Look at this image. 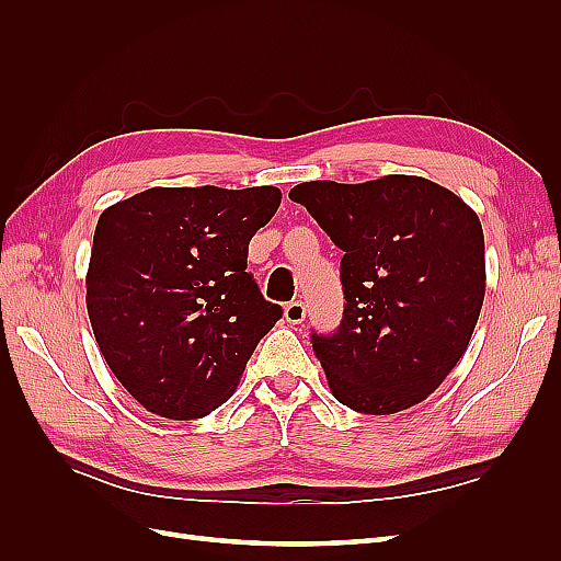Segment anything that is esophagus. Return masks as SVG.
Returning a JSON list of instances; mask_svg holds the SVG:
<instances>
[{
	"mask_svg": "<svg viewBox=\"0 0 561 561\" xmlns=\"http://www.w3.org/2000/svg\"><path fill=\"white\" fill-rule=\"evenodd\" d=\"M304 318H307V304H304L301 299H295L285 307V320L293 322V325H299V322H304Z\"/></svg>",
	"mask_w": 561,
	"mask_h": 561,
	"instance_id": "esophagus-1",
	"label": "esophagus"
}]
</instances>
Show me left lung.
<instances>
[{
  "mask_svg": "<svg viewBox=\"0 0 561 561\" xmlns=\"http://www.w3.org/2000/svg\"><path fill=\"white\" fill-rule=\"evenodd\" d=\"M344 250V318L311 332L334 398L360 414L426 400L468 348L484 301V233L466 203L426 178L290 190Z\"/></svg>",
  "mask_w": 561,
  "mask_h": 561,
  "instance_id": "8db88e82",
  "label": "left lung"
}]
</instances>
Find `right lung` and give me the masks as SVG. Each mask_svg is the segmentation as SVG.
<instances>
[{
  "instance_id": "1",
  "label": "right lung",
  "mask_w": 561,
  "mask_h": 561,
  "mask_svg": "<svg viewBox=\"0 0 561 561\" xmlns=\"http://www.w3.org/2000/svg\"><path fill=\"white\" fill-rule=\"evenodd\" d=\"M276 186H154L98 219L87 309L114 377L147 412L201 419L225 404L283 316L248 274Z\"/></svg>"
}]
</instances>
